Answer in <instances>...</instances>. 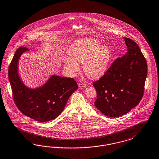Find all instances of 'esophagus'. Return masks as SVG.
<instances>
[{
  "label": "esophagus",
  "instance_id": "esophagus-1",
  "mask_svg": "<svg viewBox=\"0 0 159 159\" xmlns=\"http://www.w3.org/2000/svg\"><path fill=\"white\" fill-rule=\"evenodd\" d=\"M87 86V84L85 83H80L79 84V88H84Z\"/></svg>",
  "mask_w": 159,
  "mask_h": 159
}]
</instances>
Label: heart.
<instances>
[{
	"instance_id": "obj_1",
	"label": "heart",
	"mask_w": 159,
	"mask_h": 159,
	"mask_svg": "<svg viewBox=\"0 0 159 159\" xmlns=\"http://www.w3.org/2000/svg\"><path fill=\"white\" fill-rule=\"evenodd\" d=\"M69 51L71 56H65L63 61L66 70L71 76H75L79 70V63H83V71L90 79L100 78L108 70L111 51L97 38L77 39L70 45Z\"/></svg>"
}]
</instances>
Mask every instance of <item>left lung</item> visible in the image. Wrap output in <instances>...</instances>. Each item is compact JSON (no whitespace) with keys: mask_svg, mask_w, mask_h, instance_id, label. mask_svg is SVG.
<instances>
[{"mask_svg":"<svg viewBox=\"0 0 159 159\" xmlns=\"http://www.w3.org/2000/svg\"><path fill=\"white\" fill-rule=\"evenodd\" d=\"M127 52L118 57L105 74L93 83L97 92L95 105L109 117L126 114L140 102L147 75L146 60L137 44L123 37Z\"/></svg>","mask_w":159,"mask_h":159,"instance_id":"8db88e82","label":"left lung"}]
</instances>
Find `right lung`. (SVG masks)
Segmentation results:
<instances>
[{
  "instance_id": "obj_1",
  "label": "right lung",
  "mask_w": 159,
  "mask_h": 159,
  "mask_svg": "<svg viewBox=\"0 0 159 159\" xmlns=\"http://www.w3.org/2000/svg\"><path fill=\"white\" fill-rule=\"evenodd\" d=\"M28 51L20 47L15 54L9 67V80L17 107L26 116L38 122H47L60 114L70 96L78 89L74 79L51 75L40 86H26L19 76L18 64L22 54Z\"/></svg>"
}]
</instances>
